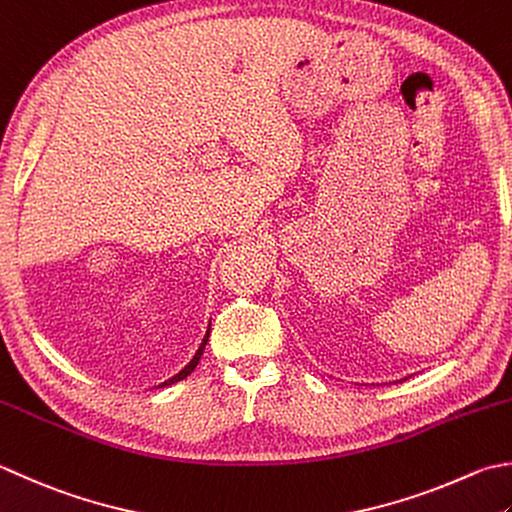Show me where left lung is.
I'll return each mask as SVG.
<instances>
[{
    "label": "left lung",
    "mask_w": 512,
    "mask_h": 512,
    "mask_svg": "<svg viewBox=\"0 0 512 512\" xmlns=\"http://www.w3.org/2000/svg\"><path fill=\"white\" fill-rule=\"evenodd\" d=\"M399 382H404V379H399Z\"/></svg>",
    "instance_id": "obj_1"
}]
</instances>
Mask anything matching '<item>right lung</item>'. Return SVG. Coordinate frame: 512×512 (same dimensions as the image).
Instances as JSON below:
<instances>
[{
	"instance_id": "obj_1",
	"label": "right lung",
	"mask_w": 512,
	"mask_h": 512,
	"mask_svg": "<svg viewBox=\"0 0 512 512\" xmlns=\"http://www.w3.org/2000/svg\"><path fill=\"white\" fill-rule=\"evenodd\" d=\"M208 337H210V324H208V330H206V335H204V339H202V344H199V348H197V353H195V357L190 359V362L179 370V373L175 375V377H170V379H166L164 384H159V386H170V384H175V382H179V379H186L190 373H193L195 370V366L199 364V359H202V353H204V348H206V344H208Z\"/></svg>"
}]
</instances>
